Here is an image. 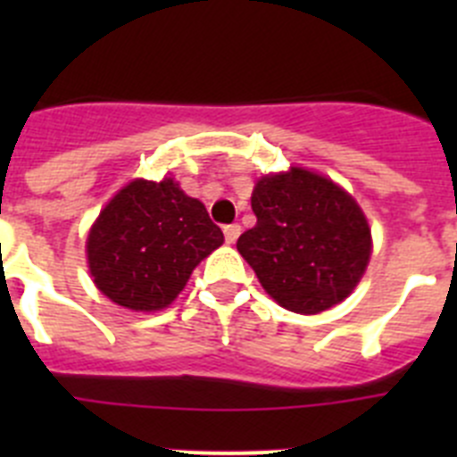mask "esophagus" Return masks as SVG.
Returning a JSON list of instances; mask_svg holds the SVG:
<instances>
[{"label": "esophagus", "instance_id": "1", "mask_svg": "<svg viewBox=\"0 0 457 457\" xmlns=\"http://www.w3.org/2000/svg\"><path fill=\"white\" fill-rule=\"evenodd\" d=\"M240 233H242L240 224H226L224 226V237H226V242H228V245H233V242L240 237Z\"/></svg>", "mask_w": 457, "mask_h": 457}]
</instances>
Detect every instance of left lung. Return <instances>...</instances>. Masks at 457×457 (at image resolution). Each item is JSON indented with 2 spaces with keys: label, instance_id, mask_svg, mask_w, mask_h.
Wrapping results in <instances>:
<instances>
[{
  "label": "left lung",
  "instance_id": "left-lung-1",
  "mask_svg": "<svg viewBox=\"0 0 457 457\" xmlns=\"http://www.w3.org/2000/svg\"><path fill=\"white\" fill-rule=\"evenodd\" d=\"M252 210L256 226L237 237V252L274 302L311 316L353 293L369 265L370 228L345 189L293 167L258 180Z\"/></svg>",
  "mask_w": 457,
  "mask_h": 457
}]
</instances>
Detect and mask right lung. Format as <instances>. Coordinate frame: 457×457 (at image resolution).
Returning a JSON list of instances; mask_svg holds the SVG:
<instances>
[{
  "label": "right lung",
  "instance_id": "obj_1",
  "mask_svg": "<svg viewBox=\"0 0 457 457\" xmlns=\"http://www.w3.org/2000/svg\"><path fill=\"white\" fill-rule=\"evenodd\" d=\"M224 242L199 199L173 179L132 180L103 208L87 240L93 284L119 306L160 311Z\"/></svg>",
  "mask_w": 457,
  "mask_h": 457
}]
</instances>
